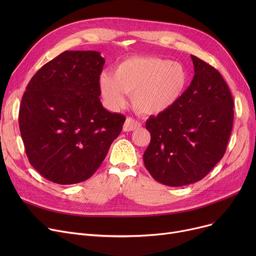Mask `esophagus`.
<instances>
[{"instance_id":"obj_1","label":"esophagus","mask_w":256,"mask_h":256,"mask_svg":"<svg viewBox=\"0 0 256 256\" xmlns=\"http://www.w3.org/2000/svg\"><path fill=\"white\" fill-rule=\"evenodd\" d=\"M141 128V124L139 122V121H137L136 119L134 118H126V122L124 124V132H132V130H138Z\"/></svg>"}]
</instances>
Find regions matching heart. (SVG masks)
I'll list each match as a JSON object with an SVG mask.
<instances>
[{
	"instance_id": "1",
	"label": "heart",
	"mask_w": 256,
	"mask_h": 256,
	"mask_svg": "<svg viewBox=\"0 0 256 256\" xmlns=\"http://www.w3.org/2000/svg\"><path fill=\"white\" fill-rule=\"evenodd\" d=\"M188 85L184 67L156 57H134L120 62L110 74H102L100 87L102 96L114 109L126 102L132 93L136 109L143 114L162 113L182 96Z\"/></svg>"
}]
</instances>
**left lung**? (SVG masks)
Listing matches in <instances>:
<instances>
[{
    "label": "left lung",
    "instance_id": "left-lung-1",
    "mask_svg": "<svg viewBox=\"0 0 256 256\" xmlns=\"http://www.w3.org/2000/svg\"><path fill=\"white\" fill-rule=\"evenodd\" d=\"M194 76L168 110L150 116L143 160L158 182L180 186L202 180L223 158L234 124V100L220 72L191 55Z\"/></svg>",
    "mask_w": 256,
    "mask_h": 256
}]
</instances>
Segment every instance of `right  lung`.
Returning <instances> with one entry per match:
<instances>
[{"instance_id": "1", "label": "right lung", "mask_w": 256, "mask_h": 256, "mask_svg": "<svg viewBox=\"0 0 256 256\" xmlns=\"http://www.w3.org/2000/svg\"><path fill=\"white\" fill-rule=\"evenodd\" d=\"M96 50H65L44 64L24 93L18 124L26 156L52 182L72 184L93 176L126 121L102 106Z\"/></svg>"}]
</instances>
